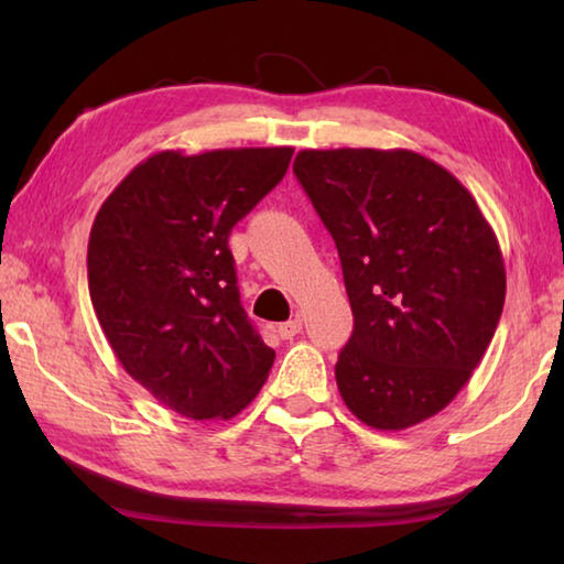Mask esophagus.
Returning a JSON list of instances; mask_svg holds the SVG:
<instances>
[{"instance_id": "esophagus-1", "label": "esophagus", "mask_w": 564, "mask_h": 564, "mask_svg": "<svg viewBox=\"0 0 564 564\" xmlns=\"http://www.w3.org/2000/svg\"><path fill=\"white\" fill-rule=\"evenodd\" d=\"M301 318H293V321H285V323H281L279 326V336L283 338V340H291L293 336H299L301 333Z\"/></svg>"}]
</instances>
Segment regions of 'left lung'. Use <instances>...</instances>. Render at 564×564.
Masks as SVG:
<instances>
[{
	"instance_id": "8db88e82",
	"label": "left lung",
	"mask_w": 564,
	"mask_h": 564,
	"mask_svg": "<svg viewBox=\"0 0 564 564\" xmlns=\"http://www.w3.org/2000/svg\"><path fill=\"white\" fill-rule=\"evenodd\" d=\"M293 174L336 241L352 336L340 398L376 431L451 403L498 328V236L460 181L408 149H303Z\"/></svg>"
}]
</instances>
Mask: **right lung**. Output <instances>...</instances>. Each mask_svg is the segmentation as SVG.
I'll list each match as a JSON object with an SVG mask.
<instances>
[{"instance_id":"obj_1","label":"right lung","mask_w":564,"mask_h":564,"mask_svg":"<svg viewBox=\"0 0 564 564\" xmlns=\"http://www.w3.org/2000/svg\"><path fill=\"white\" fill-rule=\"evenodd\" d=\"M291 156V147L159 151L94 218L99 326L123 370L178 415L231 420L269 378L275 352L246 316L228 236Z\"/></svg>"}]
</instances>
